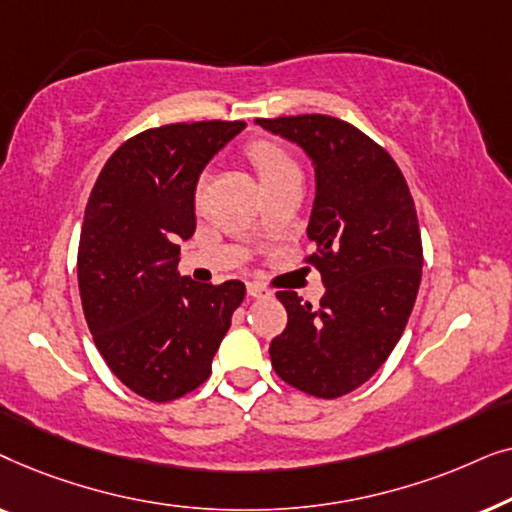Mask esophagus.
Listing matches in <instances>:
<instances>
[{"label":"esophagus","mask_w":512,"mask_h":512,"mask_svg":"<svg viewBox=\"0 0 512 512\" xmlns=\"http://www.w3.org/2000/svg\"><path fill=\"white\" fill-rule=\"evenodd\" d=\"M247 293L251 298H268L270 296V291L265 289L263 284H258V282H249L247 284Z\"/></svg>","instance_id":"obj_1"}]
</instances>
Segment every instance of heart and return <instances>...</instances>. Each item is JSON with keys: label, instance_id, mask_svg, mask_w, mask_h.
<instances>
[{"label": "heart", "instance_id": "1", "mask_svg": "<svg viewBox=\"0 0 512 512\" xmlns=\"http://www.w3.org/2000/svg\"><path fill=\"white\" fill-rule=\"evenodd\" d=\"M247 153L258 179H261V186L298 172L296 160L289 156V151L277 142H270V139H256V142H251L247 146Z\"/></svg>", "mask_w": 512, "mask_h": 512}]
</instances>
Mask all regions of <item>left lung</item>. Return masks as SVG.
Here are the masks:
<instances>
[{
  "instance_id": "1",
  "label": "left lung",
  "mask_w": 512,
  "mask_h": 512,
  "mask_svg": "<svg viewBox=\"0 0 512 512\" xmlns=\"http://www.w3.org/2000/svg\"><path fill=\"white\" fill-rule=\"evenodd\" d=\"M258 125L312 158L314 254L305 261L326 286L319 307L277 291L289 321L270 342L272 368L310 396H345L387 361L415 305L424 263L415 202L394 158L352 123L303 114Z\"/></svg>"
}]
</instances>
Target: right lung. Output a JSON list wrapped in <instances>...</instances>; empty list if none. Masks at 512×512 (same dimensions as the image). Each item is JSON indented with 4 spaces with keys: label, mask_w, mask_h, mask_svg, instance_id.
<instances>
[{
    "label": "right lung",
    "mask_w": 512,
    "mask_h": 512,
    "mask_svg": "<svg viewBox=\"0 0 512 512\" xmlns=\"http://www.w3.org/2000/svg\"><path fill=\"white\" fill-rule=\"evenodd\" d=\"M244 121L170 123L111 153L83 216L79 291L88 328L118 380L167 403L198 389L244 284L181 277L179 242L195 233L200 172Z\"/></svg>",
    "instance_id": "right-lung-1"
}]
</instances>
